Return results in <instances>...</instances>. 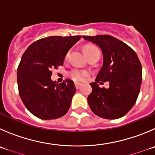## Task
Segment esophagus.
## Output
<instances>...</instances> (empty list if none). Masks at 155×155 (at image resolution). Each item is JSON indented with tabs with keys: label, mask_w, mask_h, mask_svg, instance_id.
Masks as SVG:
<instances>
[{
	"label": "esophagus",
	"mask_w": 155,
	"mask_h": 155,
	"mask_svg": "<svg viewBox=\"0 0 155 155\" xmlns=\"http://www.w3.org/2000/svg\"><path fill=\"white\" fill-rule=\"evenodd\" d=\"M81 86H82V84L79 83H75V86H76V89H79V88L81 87Z\"/></svg>",
	"instance_id": "34e87169"
}]
</instances>
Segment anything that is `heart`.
Wrapping results in <instances>:
<instances>
[{
    "label": "heart",
    "instance_id": "1",
    "mask_svg": "<svg viewBox=\"0 0 155 155\" xmlns=\"http://www.w3.org/2000/svg\"><path fill=\"white\" fill-rule=\"evenodd\" d=\"M96 48L95 46H92V45H88L85 48V51L86 54L89 53L92 50L95 49ZM89 76V72L86 70H79V69H73L71 71L70 76L76 81H83L86 79L87 76Z\"/></svg>",
    "mask_w": 155,
    "mask_h": 155
}]
</instances>
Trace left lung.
<instances>
[{"label": "left lung", "mask_w": 155, "mask_h": 155, "mask_svg": "<svg viewBox=\"0 0 155 155\" xmlns=\"http://www.w3.org/2000/svg\"><path fill=\"white\" fill-rule=\"evenodd\" d=\"M83 38L100 47L104 57L95 83H90L89 106L102 118L122 117L134 107L140 93L142 66L138 57L127 45L109 35ZM100 81H108L109 88H100L97 84Z\"/></svg>", "instance_id": "left-lung-1"}]
</instances>
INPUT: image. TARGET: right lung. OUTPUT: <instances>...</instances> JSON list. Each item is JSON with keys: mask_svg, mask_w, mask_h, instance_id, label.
Here are the masks:
<instances>
[{"mask_svg": "<svg viewBox=\"0 0 155 155\" xmlns=\"http://www.w3.org/2000/svg\"><path fill=\"white\" fill-rule=\"evenodd\" d=\"M81 35L49 36L35 41L23 54L18 68L19 95L26 108L42 120L65 115L76 90L73 81L58 83L51 79V69L62 65L69 50Z\"/></svg>", "mask_w": 155, "mask_h": 155, "instance_id": "right-lung-1", "label": "right lung"}]
</instances>
